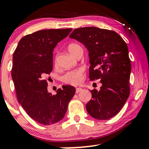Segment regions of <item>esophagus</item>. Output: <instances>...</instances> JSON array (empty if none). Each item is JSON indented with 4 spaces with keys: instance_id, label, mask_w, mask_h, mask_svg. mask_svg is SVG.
<instances>
[{
    "instance_id": "34e87169",
    "label": "esophagus",
    "mask_w": 149,
    "mask_h": 149,
    "mask_svg": "<svg viewBox=\"0 0 149 149\" xmlns=\"http://www.w3.org/2000/svg\"><path fill=\"white\" fill-rule=\"evenodd\" d=\"M82 90H83V89L80 88H76V93H78V92H81Z\"/></svg>"
}]
</instances>
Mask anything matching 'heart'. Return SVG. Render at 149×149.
I'll return each mask as SVG.
<instances>
[{"instance_id": "obj_1", "label": "heart", "mask_w": 149, "mask_h": 149, "mask_svg": "<svg viewBox=\"0 0 149 149\" xmlns=\"http://www.w3.org/2000/svg\"><path fill=\"white\" fill-rule=\"evenodd\" d=\"M82 49L81 46L77 43H71L68 46V51L71 55L74 57L78 51ZM84 69L82 68L67 71L61 76V80L66 84L78 85L83 81L84 76Z\"/></svg>"}]
</instances>
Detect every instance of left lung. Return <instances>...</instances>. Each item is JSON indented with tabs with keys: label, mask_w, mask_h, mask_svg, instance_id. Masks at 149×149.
I'll return each mask as SVG.
<instances>
[{
	"label": "left lung",
	"mask_w": 149,
	"mask_h": 149,
	"mask_svg": "<svg viewBox=\"0 0 149 149\" xmlns=\"http://www.w3.org/2000/svg\"><path fill=\"white\" fill-rule=\"evenodd\" d=\"M84 45L90 57V80L100 79V90H91L87 111L94 118L108 120L120 112L130 95L131 61L126 42L114 31L83 27L69 36Z\"/></svg>",
	"instance_id": "left-lung-1"
}]
</instances>
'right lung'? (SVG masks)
Segmentation results:
<instances>
[{
    "label": "right lung",
    "instance_id": "right-lung-1",
    "mask_svg": "<svg viewBox=\"0 0 149 149\" xmlns=\"http://www.w3.org/2000/svg\"><path fill=\"white\" fill-rule=\"evenodd\" d=\"M72 29H44L24 36L13 54L12 78L19 103L38 123L49 125L64 117L76 89L64 85L56 95L44 79L52 71L53 49Z\"/></svg>",
    "mask_w": 149,
    "mask_h": 149
}]
</instances>
